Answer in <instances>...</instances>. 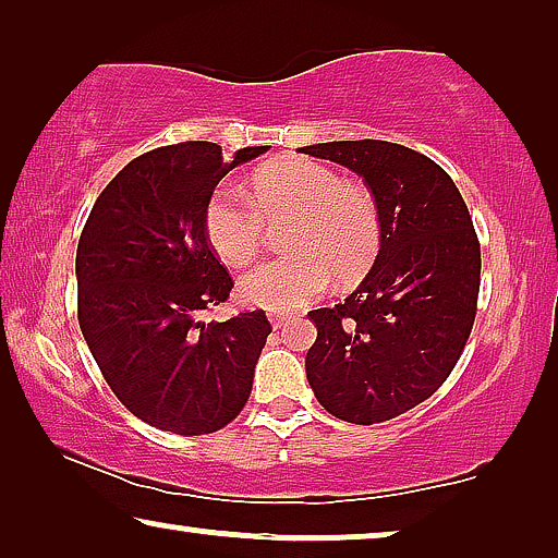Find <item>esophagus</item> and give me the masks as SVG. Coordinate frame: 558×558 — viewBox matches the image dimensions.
I'll return each mask as SVG.
<instances>
[{
	"instance_id": "1",
	"label": "esophagus",
	"mask_w": 558,
	"mask_h": 558,
	"mask_svg": "<svg viewBox=\"0 0 558 558\" xmlns=\"http://www.w3.org/2000/svg\"><path fill=\"white\" fill-rule=\"evenodd\" d=\"M271 317V325H274V330H281V327L287 325V315H281V312H274V315H269Z\"/></svg>"
}]
</instances>
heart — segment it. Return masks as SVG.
<instances>
[{"label":"heart","instance_id":"b5f03b06","mask_svg":"<svg viewBox=\"0 0 558 558\" xmlns=\"http://www.w3.org/2000/svg\"><path fill=\"white\" fill-rule=\"evenodd\" d=\"M289 220L284 246L292 256L243 274L239 294L264 310H294L319 300L332 284L353 287L376 264L384 220L368 187L345 182L332 167L289 157L262 167L246 195L218 187L203 213L213 251L231 266L254 262L264 223Z\"/></svg>","mask_w":558,"mask_h":558}]
</instances>
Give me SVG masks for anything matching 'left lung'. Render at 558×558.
I'll use <instances>...</instances> for the list:
<instances>
[{
    "mask_svg": "<svg viewBox=\"0 0 558 558\" xmlns=\"http://www.w3.org/2000/svg\"><path fill=\"white\" fill-rule=\"evenodd\" d=\"M361 174L384 220L363 284L310 312L317 340L307 380L350 424H380L429 399L460 361L475 325L480 241L460 190L422 151L380 140L302 147Z\"/></svg>",
    "mask_w": 558,
    "mask_h": 558,
    "instance_id": "obj_1",
    "label": "left lung"
}]
</instances>
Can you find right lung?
Wrapping results in <instances>:
<instances>
[{
    "instance_id": "add662e5",
    "label": "right lung",
    "mask_w": 558,
    "mask_h": 558,
    "mask_svg": "<svg viewBox=\"0 0 558 558\" xmlns=\"http://www.w3.org/2000/svg\"><path fill=\"white\" fill-rule=\"evenodd\" d=\"M264 151L226 159L213 142L144 151L104 187L83 226L81 332L113 396L162 432L223 429L251 396L271 323L264 310L201 319L233 289L203 213L218 182Z\"/></svg>"
}]
</instances>
